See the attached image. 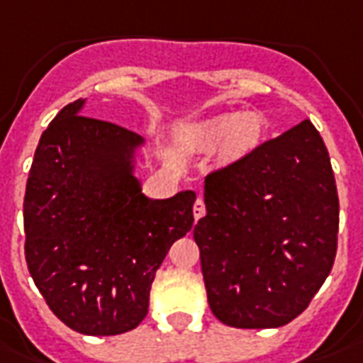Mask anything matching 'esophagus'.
I'll return each mask as SVG.
<instances>
[{
	"mask_svg": "<svg viewBox=\"0 0 363 363\" xmlns=\"http://www.w3.org/2000/svg\"><path fill=\"white\" fill-rule=\"evenodd\" d=\"M206 215V203H203V200L201 198H198L196 200V203H194V218L198 220V218H201Z\"/></svg>",
	"mask_w": 363,
	"mask_h": 363,
	"instance_id": "obj_1",
	"label": "esophagus"
}]
</instances>
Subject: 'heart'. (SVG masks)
<instances>
[{
    "label": "heart",
    "instance_id": "b5f03b06",
    "mask_svg": "<svg viewBox=\"0 0 363 363\" xmlns=\"http://www.w3.org/2000/svg\"><path fill=\"white\" fill-rule=\"evenodd\" d=\"M267 123L257 112H226L196 123L188 131V140L198 150H215L226 162L242 160L261 145Z\"/></svg>",
    "mask_w": 363,
    "mask_h": 363
}]
</instances>
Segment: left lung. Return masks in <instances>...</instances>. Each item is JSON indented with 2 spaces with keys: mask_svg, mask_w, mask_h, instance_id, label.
Segmentation results:
<instances>
[{
  "mask_svg": "<svg viewBox=\"0 0 363 363\" xmlns=\"http://www.w3.org/2000/svg\"><path fill=\"white\" fill-rule=\"evenodd\" d=\"M194 226L213 314L270 329L306 311L333 268L339 196L311 120L206 177Z\"/></svg>",
  "mask_w": 363,
  "mask_h": 363,
  "instance_id": "1",
  "label": "left lung"
}]
</instances>
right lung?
Segmentation results:
<instances>
[{"mask_svg": "<svg viewBox=\"0 0 363 363\" xmlns=\"http://www.w3.org/2000/svg\"><path fill=\"white\" fill-rule=\"evenodd\" d=\"M70 102L40 138L24 194L28 270L52 314L83 335H120L148 314L167 251L194 225L196 192L150 200L135 175L145 138Z\"/></svg>", "mask_w": 363, "mask_h": 363, "instance_id": "1", "label": "right lung"}]
</instances>
